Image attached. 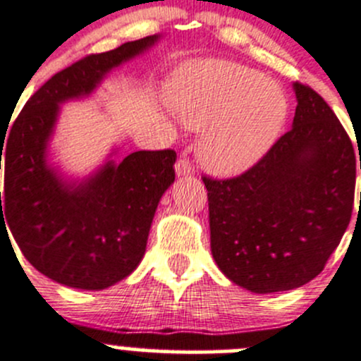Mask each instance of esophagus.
Returning <instances> with one entry per match:
<instances>
[{
  "label": "esophagus",
  "instance_id": "obj_1",
  "mask_svg": "<svg viewBox=\"0 0 361 361\" xmlns=\"http://www.w3.org/2000/svg\"><path fill=\"white\" fill-rule=\"evenodd\" d=\"M176 173L179 177H188V176H191L192 173V166H191V163H189V159H185V158H179L177 159V163H176Z\"/></svg>",
  "mask_w": 361,
  "mask_h": 361
}]
</instances>
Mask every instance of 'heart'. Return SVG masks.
<instances>
[{
  "label": "heart",
  "mask_w": 361,
  "mask_h": 361,
  "mask_svg": "<svg viewBox=\"0 0 361 361\" xmlns=\"http://www.w3.org/2000/svg\"><path fill=\"white\" fill-rule=\"evenodd\" d=\"M173 106L188 128L203 130L200 159L216 176L245 172L279 137L288 99L276 82L230 61H198L172 82Z\"/></svg>",
  "instance_id": "1"
}]
</instances>
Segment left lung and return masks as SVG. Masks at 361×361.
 <instances>
[{"mask_svg": "<svg viewBox=\"0 0 361 361\" xmlns=\"http://www.w3.org/2000/svg\"><path fill=\"white\" fill-rule=\"evenodd\" d=\"M293 128L252 169L203 177L210 251L221 272L252 293L300 288L326 265L353 212L355 149L328 103L295 82ZM361 205V192H360Z\"/></svg>", "mask_w": 361, "mask_h": 361, "instance_id": "8db88e82", "label": "left lung"}]
</instances>
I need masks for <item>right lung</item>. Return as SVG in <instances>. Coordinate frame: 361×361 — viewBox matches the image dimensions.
I'll return each mask as SVG.
<instances>
[{"label": "right lung", "instance_id": "1", "mask_svg": "<svg viewBox=\"0 0 361 361\" xmlns=\"http://www.w3.org/2000/svg\"><path fill=\"white\" fill-rule=\"evenodd\" d=\"M159 38L128 42L64 68L27 99L8 138H0V228L8 226L27 262L63 286L105 290L137 269L159 200L176 180L177 154L137 151L116 161L114 149L99 169L71 179L49 159L61 105L89 98L110 71Z\"/></svg>", "mask_w": 361, "mask_h": 361}]
</instances>
